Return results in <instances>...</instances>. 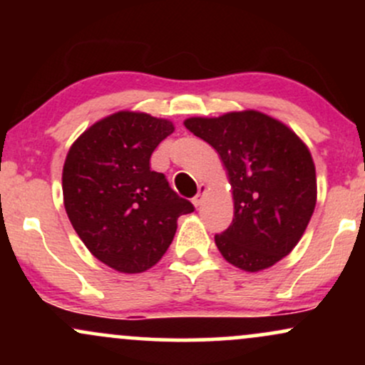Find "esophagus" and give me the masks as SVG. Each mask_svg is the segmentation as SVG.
Instances as JSON below:
<instances>
[{"label": "esophagus", "mask_w": 365, "mask_h": 365, "mask_svg": "<svg viewBox=\"0 0 365 365\" xmlns=\"http://www.w3.org/2000/svg\"><path fill=\"white\" fill-rule=\"evenodd\" d=\"M204 194H206V185H199V192H197V195L192 199V202H194L195 207H200L204 202Z\"/></svg>", "instance_id": "esophagus-1"}]
</instances>
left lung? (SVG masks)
Masks as SVG:
<instances>
[{
    "label": "left lung",
    "mask_w": 365,
    "mask_h": 365,
    "mask_svg": "<svg viewBox=\"0 0 365 365\" xmlns=\"http://www.w3.org/2000/svg\"><path fill=\"white\" fill-rule=\"evenodd\" d=\"M185 127L217 150L233 192V221L215 237L221 255L255 273L299 244L316 207V166L293 130L261 111L187 118Z\"/></svg>",
    "instance_id": "left-lung-1"
}]
</instances>
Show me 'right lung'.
<instances>
[{
	"label": "right lung",
	"instance_id": "add662e5",
	"mask_svg": "<svg viewBox=\"0 0 365 365\" xmlns=\"http://www.w3.org/2000/svg\"><path fill=\"white\" fill-rule=\"evenodd\" d=\"M170 120L118 111L96 121L73 142L63 165V204L96 259L120 273H142L165 255L177 220L194 211L150 154L173 133Z\"/></svg>",
	"mask_w": 365,
	"mask_h": 365
}]
</instances>
